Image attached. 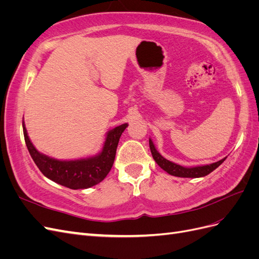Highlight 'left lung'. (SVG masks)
<instances>
[{"mask_svg":"<svg viewBox=\"0 0 259 259\" xmlns=\"http://www.w3.org/2000/svg\"><path fill=\"white\" fill-rule=\"evenodd\" d=\"M149 146H150V150H151L152 156H153L154 161L156 162V164H158V165L162 169L167 171L169 175L177 176V177H187V178L204 177V176L208 175L209 173H211L214 169H216L226 160V158H224L221 161L211 163V164H207V165H201V166H194V167H184L182 165H178V164H176V163H173V162L166 160L165 158H163V156L155 149L151 139H149Z\"/></svg>","mask_w":259,"mask_h":259,"instance_id":"1","label":"left lung"}]
</instances>
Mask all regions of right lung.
<instances>
[{"label": "right lung", "mask_w": 259, "mask_h": 259, "mask_svg": "<svg viewBox=\"0 0 259 259\" xmlns=\"http://www.w3.org/2000/svg\"><path fill=\"white\" fill-rule=\"evenodd\" d=\"M127 124H122L107 133V137L103 150L95 156L86 159L60 161L50 158L38 152L31 143L27 134L25 122L22 121L23 136L31 158L42 174L53 182L70 189H86L103 182L110 171L114 158L117 144Z\"/></svg>", "instance_id": "1"}]
</instances>
